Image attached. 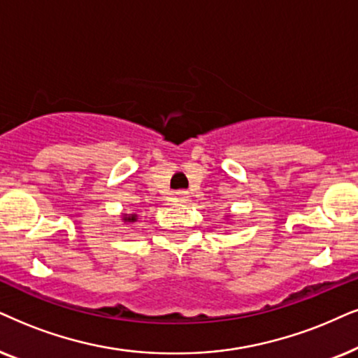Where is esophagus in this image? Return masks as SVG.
<instances>
[{
    "label": "esophagus",
    "mask_w": 358,
    "mask_h": 358,
    "mask_svg": "<svg viewBox=\"0 0 358 358\" xmlns=\"http://www.w3.org/2000/svg\"><path fill=\"white\" fill-rule=\"evenodd\" d=\"M173 200L180 203L188 201V192H185V189H178V192L173 193Z\"/></svg>",
    "instance_id": "1"
}]
</instances>
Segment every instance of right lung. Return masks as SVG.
Segmentation results:
<instances>
[{
    "label": "right lung",
    "mask_w": 358,
    "mask_h": 358,
    "mask_svg": "<svg viewBox=\"0 0 358 358\" xmlns=\"http://www.w3.org/2000/svg\"><path fill=\"white\" fill-rule=\"evenodd\" d=\"M124 220H125V221H135L137 218H135V215H132V216H125Z\"/></svg>",
    "instance_id": "1"
}]
</instances>
